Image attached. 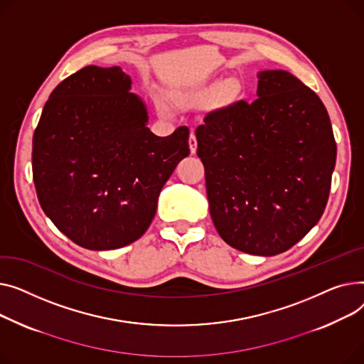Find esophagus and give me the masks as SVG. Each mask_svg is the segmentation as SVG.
I'll return each mask as SVG.
<instances>
[{
    "instance_id": "obj_1",
    "label": "esophagus",
    "mask_w": 364,
    "mask_h": 364,
    "mask_svg": "<svg viewBox=\"0 0 364 364\" xmlns=\"http://www.w3.org/2000/svg\"><path fill=\"white\" fill-rule=\"evenodd\" d=\"M189 148H191L192 154L197 153V138H196L194 132H191V135H189Z\"/></svg>"
}]
</instances>
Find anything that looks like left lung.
Returning <instances> with one entry per match:
<instances>
[{"mask_svg":"<svg viewBox=\"0 0 364 364\" xmlns=\"http://www.w3.org/2000/svg\"><path fill=\"white\" fill-rule=\"evenodd\" d=\"M257 95L207 113L196 131L197 154L222 240L276 255L322 218L336 142L322 100L294 75L260 72Z\"/></svg>","mask_w":364,"mask_h":364,"instance_id":"8db88e82","label":"left lung"}]
</instances>
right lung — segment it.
I'll return each instance as SVG.
<instances>
[{"label":"right lung","mask_w":364,"mask_h":364,"mask_svg":"<svg viewBox=\"0 0 364 364\" xmlns=\"http://www.w3.org/2000/svg\"><path fill=\"white\" fill-rule=\"evenodd\" d=\"M119 66H87L60 82L32 142V173L46 215L75 244L114 250L151 225L163 185L189 154V129L160 138Z\"/></svg>","instance_id":"1"}]
</instances>
